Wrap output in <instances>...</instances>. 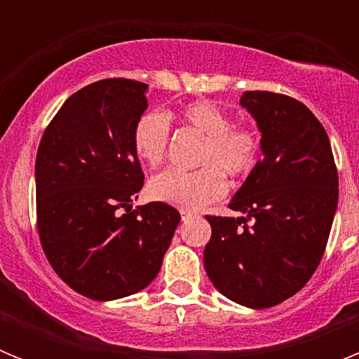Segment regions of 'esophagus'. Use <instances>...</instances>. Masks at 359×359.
I'll return each instance as SVG.
<instances>
[{
	"mask_svg": "<svg viewBox=\"0 0 359 359\" xmlns=\"http://www.w3.org/2000/svg\"><path fill=\"white\" fill-rule=\"evenodd\" d=\"M180 214H182V219H183V221H187V219H189L190 215H192V212H189V210H182V212H180Z\"/></svg>",
	"mask_w": 359,
	"mask_h": 359,
	"instance_id": "obj_1",
	"label": "esophagus"
}]
</instances>
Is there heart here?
<instances>
[{
	"mask_svg": "<svg viewBox=\"0 0 359 359\" xmlns=\"http://www.w3.org/2000/svg\"><path fill=\"white\" fill-rule=\"evenodd\" d=\"M182 118L205 135L199 170L167 169L149 183V194L174 207L196 210L226 194V180L248 176L261 158V135L250 123H231L226 109L210 100H198L182 109ZM170 120L163 111H147L136 120L133 147L136 156L156 167L167 156Z\"/></svg>",
	"mask_w": 359,
	"mask_h": 359,
	"instance_id": "obj_1",
	"label": "heart"
}]
</instances>
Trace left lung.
Returning a JSON list of instances; mask_svg holds the SVG:
<instances>
[{
    "instance_id": "1",
    "label": "left lung",
    "mask_w": 359,
    "mask_h": 359,
    "mask_svg": "<svg viewBox=\"0 0 359 359\" xmlns=\"http://www.w3.org/2000/svg\"><path fill=\"white\" fill-rule=\"evenodd\" d=\"M243 107L262 133V158L228 207L244 217L207 215L203 262L224 297L252 309L302 290L322 261L338 205L329 136L300 100L244 91Z\"/></svg>"
}]
</instances>
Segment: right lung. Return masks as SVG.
I'll return each mask as SVG.
<instances>
[{
    "mask_svg": "<svg viewBox=\"0 0 359 359\" xmlns=\"http://www.w3.org/2000/svg\"><path fill=\"white\" fill-rule=\"evenodd\" d=\"M145 91L122 77L86 86L57 111L37 149L41 246L53 271L91 300L147 287L182 219L161 201L131 207L144 187L133 129Z\"/></svg>",
    "mask_w": 359,
    "mask_h": 359,
    "instance_id": "add662e5",
    "label": "right lung"
}]
</instances>
